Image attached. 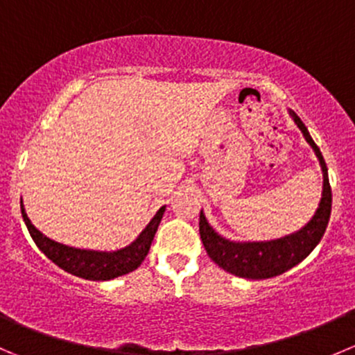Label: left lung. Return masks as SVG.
Masks as SVG:
<instances>
[{
  "label": "left lung",
  "instance_id": "left-lung-1",
  "mask_svg": "<svg viewBox=\"0 0 355 355\" xmlns=\"http://www.w3.org/2000/svg\"><path fill=\"white\" fill-rule=\"evenodd\" d=\"M290 114H292L293 121L300 128L306 141L309 142V146L314 149L318 159H320L321 171H323V192H321L320 206L306 227H302L295 234L285 235V237L270 242L227 241L213 230V227L207 223L206 216L200 211L199 234L204 249L218 266L223 268L228 273L235 275V277L249 278V280H264V278H273L285 273L313 252V249L320 244L321 237L328 227L331 213V187L330 180H328L327 163H324L320 148L314 144L313 137L309 135L302 120L293 111H290Z\"/></svg>",
  "mask_w": 355,
  "mask_h": 355
}]
</instances>
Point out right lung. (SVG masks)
I'll return each mask as SVG.
<instances>
[{"label":"right lung","mask_w":355,"mask_h":355,"mask_svg":"<svg viewBox=\"0 0 355 355\" xmlns=\"http://www.w3.org/2000/svg\"><path fill=\"white\" fill-rule=\"evenodd\" d=\"M164 207L166 206L157 209L155 218L149 221L148 227L141 232V235L130 245L123 247L120 250H113V252H99V250L75 249V247L58 244V242L51 241L46 235H42L31 223V220H28L27 213L24 209V204L20 202V209H22V216L25 225H27L28 234H31L35 245L48 256V259H51L56 266L65 270L67 273L92 282L113 280V278L130 273V271L137 270L141 266L144 257L148 256L149 247H151L153 239H155L157 227H159Z\"/></svg>","instance_id":"1"}]
</instances>
